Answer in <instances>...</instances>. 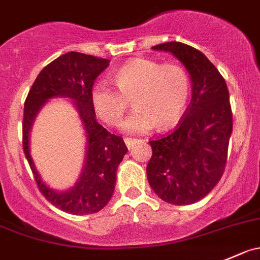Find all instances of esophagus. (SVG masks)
<instances>
[{"label":"esophagus","instance_id":"34e87169","mask_svg":"<svg viewBox=\"0 0 260 260\" xmlns=\"http://www.w3.org/2000/svg\"><path fill=\"white\" fill-rule=\"evenodd\" d=\"M124 142L127 145L128 148H132L133 146L137 145V143L141 142V140H137V138H129V137H125L124 138Z\"/></svg>","mask_w":260,"mask_h":260}]
</instances>
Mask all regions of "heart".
<instances>
[{"instance_id": "obj_1", "label": "heart", "mask_w": 260, "mask_h": 260, "mask_svg": "<svg viewBox=\"0 0 260 260\" xmlns=\"http://www.w3.org/2000/svg\"><path fill=\"white\" fill-rule=\"evenodd\" d=\"M115 84L99 81L91 89V104L102 120L118 124L133 98L136 109L124 120L127 133H146L158 124L166 129L180 120L189 99V77L175 63L161 64L148 58H135L115 72Z\"/></svg>"}]
</instances>
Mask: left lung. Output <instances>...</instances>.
<instances>
[{
	"label": "left lung",
	"instance_id": "1",
	"mask_svg": "<svg viewBox=\"0 0 260 260\" xmlns=\"http://www.w3.org/2000/svg\"><path fill=\"white\" fill-rule=\"evenodd\" d=\"M178 58L191 81V100L178 128L150 141L152 156L147 179L165 202H198L216 186L225 170L233 132V113L226 82L201 50L180 42L152 47Z\"/></svg>",
	"mask_w": 260,
	"mask_h": 260
}]
</instances>
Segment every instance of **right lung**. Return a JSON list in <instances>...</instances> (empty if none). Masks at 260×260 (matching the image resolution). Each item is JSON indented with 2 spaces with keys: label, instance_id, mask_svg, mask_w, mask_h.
I'll use <instances>...</instances> for the list:
<instances>
[{
  "label": "right lung",
  "instance_id": "1",
  "mask_svg": "<svg viewBox=\"0 0 260 260\" xmlns=\"http://www.w3.org/2000/svg\"><path fill=\"white\" fill-rule=\"evenodd\" d=\"M109 62L105 58L79 52L59 55L40 71L24 104L22 147L38 188L53 206L72 215L96 213L108 205L114 191L118 165L128 151L122 137L112 135L96 122L91 104L94 81ZM54 97L73 100L87 136V156L82 175L72 188L63 192L52 189L41 180L28 146L35 117L47 100Z\"/></svg>",
  "mask_w": 260,
  "mask_h": 260
}]
</instances>
